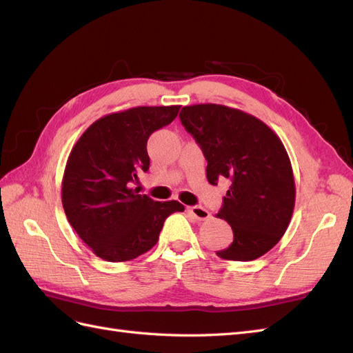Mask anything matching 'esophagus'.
I'll use <instances>...</instances> for the list:
<instances>
[{"label":"esophagus","mask_w":353,"mask_h":353,"mask_svg":"<svg viewBox=\"0 0 353 353\" xmlns=\"http://www.w3.org/2000/svg\"><path fill=\"white\" fill-rule=\"evenodd\" d=\"M188 212L197 221H206L210 216V213L205 208H201V206H191V208H188Z\"/></svg>","instance_id":"esophagus-1"}]
</instances>
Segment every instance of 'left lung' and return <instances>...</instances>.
Masks as SVG:
<instances>
[{"instance_id": "8db88e82", "label": "left lung", "mask_w": 353, "mask_h": 353, "mask_svg": "<svg viewBox=\"0 0 353 353\" xmlns=\"http://www.w3.org/2000/svg\"><path fill=\"white\" fill-rule=\"evenodd\" d=\"M179 119L208 160L209 183L230 181L216 218L230 223L234 240L216 254L261 258L284 236L294 209L293 169L279 135L258 117L221 104L185 105Z\"/></svg>"}]
</instances>
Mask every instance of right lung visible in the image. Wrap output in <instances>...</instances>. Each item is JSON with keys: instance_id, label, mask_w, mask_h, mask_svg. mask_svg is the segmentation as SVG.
Here are the masks:
<instances>
[{"instance_id": "obj_1", "label": "right lung", "mask_w": 353, "mask_h": 353, "mask_svg": "<svg viewBox=\"0 0 353 353\" xmlns=\"http://www.w3.org/2000/svg\"><path fill=\"white\" fill-rule=\"evenodd\" d=\"M181 105H140L105 114L73 145L61 181V203L73 230L99 258L132 261L159 240L165 219L184 206L156 201L131 185L147 172V140L172 122Z\"/></svg>"}]
</instances>
